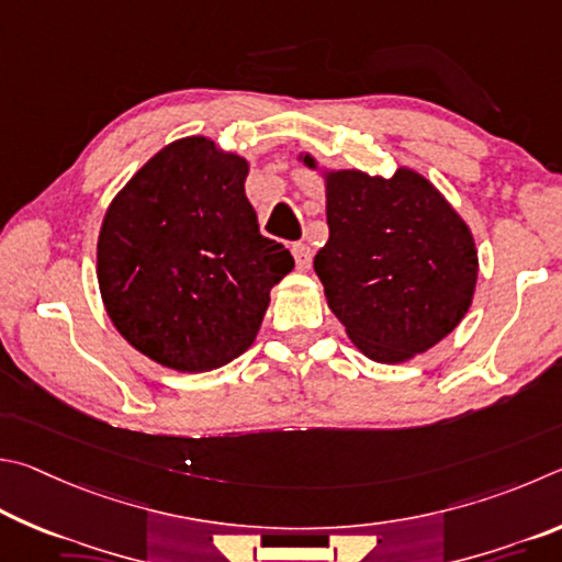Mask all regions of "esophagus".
<instances>
[{
  "label": "esophagus",
  "mask_w": 562,
  "mask_h": 562,
  "mask_svg": "<svg viewBox=\"0 0 562 562\" xmlns=\"http://www.w3.org/2000/svg\"><path fill=\"white\" fill-rule=\"evenodd\" d=\"M293 259H296L299 271H308L311 261H313L311 246L308 244H293Z\"/></svg>",
  "instance_id": "1"
}]
</instances>
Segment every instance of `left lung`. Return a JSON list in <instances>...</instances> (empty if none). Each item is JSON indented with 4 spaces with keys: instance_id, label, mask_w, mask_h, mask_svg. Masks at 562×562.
<instances>
[{
    "instance_id": "left-lung-1",
    "label": "left lung",
    "mask_w": 562,
    "mask_h": 562,
    "mask_svg": "<svg viewBox=\"0 0 562 562\" xmlns=\"http://www.w3.org/2000/svg\"><path fill=\"white\" fill-rule=\"evenodd\" d=\"M299 162L326 184L328 244L316 273L348 338L362 356L400 366L425 356L471 308L479 249L469 224L425 175L400 165L368 175Z\"/></svg>"
}]
</instances>
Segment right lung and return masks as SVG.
<instances>
[{"mask_svg": "<svg viewBox=\"0 0 562 562\" xmlns=\"http://www.w3.org/2000/svg\"><path fill=\"white\" fill-rule=\"evenodd\" d=\"M246 175V157L187 135L108 204L95 246L103 308L167 370L210 372L249 350L271 289L293 269L286 246L259 234Z\"/></svg>", "mask_w": 562, "mask_h": 562, "instance_id": "obj_1", "label": "right lung"}]
</instances>
